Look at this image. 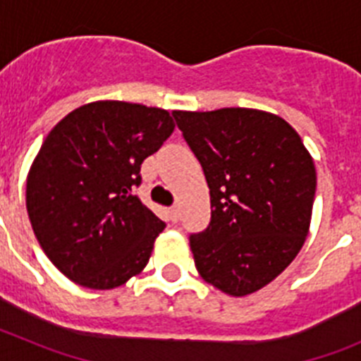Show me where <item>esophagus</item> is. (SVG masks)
<instances>
[{
	"label": "esophagus",
	"mask_w": 361,
	"mask_h": 361,
	"mask_svg": "<svg viewBox=\"0 0 361 361\" xmlns=\"http://www.w3.org/2000/svg\"><path fill=\"white\" fill-rule=\"evenodd\" d=\"M170 220L171 222H177L178 220V206H173V208L170 209Z\"/></svg>",
	"instance_id": "esophagus-1"
}]
</instances>
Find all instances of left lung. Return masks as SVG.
I'll return each instance as SVG.
<instances>
[{"label": "left lung", "mask_w": 361, "mask_h": 361, "mask_svg": "<svg viewBox=\"0 0 361 361\" xmlns=\"http://www.w3.org/2000/svg\"><path fill=\"white\" fill-rule=\"evenodd\" d=\"M202 166L212 222L191 235L204 282L229 296L266 288L295 260L312 215L317 170L296 130L255 108L173 111Z\"/></svg>", "instance_id": "8db88e82"}]
</instances>
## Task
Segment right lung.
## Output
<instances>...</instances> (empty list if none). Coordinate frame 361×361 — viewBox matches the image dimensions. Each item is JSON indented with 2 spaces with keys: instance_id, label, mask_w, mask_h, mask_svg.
Masks as SVG:
<instances>
[{
  "instance_id": "1",
  "label": "right lung",
  "mask_w": 361,
  "mask_h": 361,
  "mask_svg": "<svg viewBox=\"0 0 361 361\" xmlns=\"http://www.w3.org/2000/svg\"><path fill=\"white\" fill-rule=\"evenodd\" d=\"M173 128L162 108L94 101L50 130L27 175V212L41 250L66 279L106 291L145 269L166 224L133 186Z\"/></svg>"
}]
</instances>
